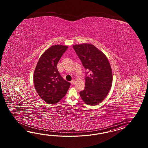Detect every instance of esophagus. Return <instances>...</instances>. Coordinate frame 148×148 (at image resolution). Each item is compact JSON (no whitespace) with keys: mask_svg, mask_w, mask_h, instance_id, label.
Segmentation results:
<instances>
[{"mask_svg":"<svg viewBox=\"0 0 148 148\" xmlns=\"http://www.w3.org/2000/svg\"><path fill=\"white\" fill-rule=\"evenodd\" d=\"M70 82H71V85H73L75 84V80H72Z\"/></svg>","mask_w":148,"mask_h":148,"instance_id":"esophagus-1","label":"esophagus"}]
</instances>
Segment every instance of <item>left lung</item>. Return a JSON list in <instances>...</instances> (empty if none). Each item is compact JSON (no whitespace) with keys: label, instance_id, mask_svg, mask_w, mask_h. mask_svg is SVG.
<instances>
[{"label":"left lung","instance_id":"left-lung-1","mask_svg":"<svg viewBox=\"0 0 148 148\" xmlns=\"http://www.w3.org/2000/svg\"><path fill=\"white\" fill-rule=\"evenodd\" d=\"M73 49L85 69V87L80 91L89 105L99 104L106 97L112 85V72L107 57L91 44L75 45Z\"/></svg>","mask_w":148,"mask_h":148}]
</instances>
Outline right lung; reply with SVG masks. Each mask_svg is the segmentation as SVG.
Listing matches in <instances>:
<instances>
[{"label": "right lung", "instance_id": "obj_1", "mask_svg": "<svg viewBox=\"0 0 148 148\" xmlns=\"http://www.w3.org/2000/svg\"><path fill=\"white\" fill-rule=\"evenodd\" d=\"M68 47L55 45L41 56L35 68L34 83L39 96L48 104L58 103L66 95L71 84L60 75L57 64Z\"/></svg>", "mask_w": 148, "mask_h": 148}]
</instances>
